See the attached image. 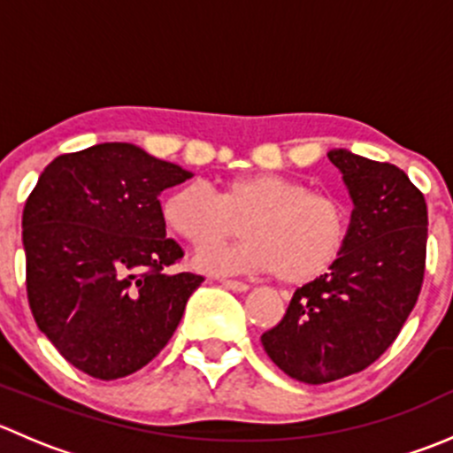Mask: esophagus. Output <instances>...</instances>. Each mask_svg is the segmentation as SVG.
Here are the masks:
<instances>
[{
  "instance_id": "obj_1",
  "label": "esophagus",
  "mask_w": 453,
  "mask_h": 453,
  "mask_svg": "<svg viewBox=\"0 0 453 453\" xmlns=\"http://www.w3.org/2000/svg\"><path fill=\"white\" fill-rule=\"evenodd\" d=\"M221 282L223 287H226V289H230V291H236V294H243V291H248L250 289V285H245V282H241V280H230V278H221Z\"/></svg>"
}]
</instances>
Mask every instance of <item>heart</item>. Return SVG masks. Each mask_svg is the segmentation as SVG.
Instances as JSON below:
<instances>
[{
  "label": "heart",
  "mask_w": 453,
  "mask_h": 453,
  "mask_svg": "<svg viewBox=\"0 0 453 453\" xmlns=\"http://www.w3.org/2000/svg\"><path fill=\"white\" fill-rule=\"evenodd\" d=\"M162 219L195 248L220 242L241 220L245 240L203 250L195 265L203 272H273L289 285L328 272L349 239L344 201L278 173L226 177L214 193L199 184L181 186L164 199Z\"/></svg>",
  "instance_id": "b5f03b06"
}]
</instances>
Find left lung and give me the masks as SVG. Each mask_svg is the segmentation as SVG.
<instances>
[{"label": "left lung", "mask_w": 453, "mask_h": 453, "mask_svg": "<svg viewBox=\"0 0 453 453\" xmlns=\"http://www.w3.org/2000/svg\"><path fill=\"white\" fill-rule=\"evenodd\" d=\"M353 199L349 239L331 272L296 289L263 333L265 353L291 379L328 383L368 368L396 340L425 273L427 203L401 168L328 150Z\"/></svg>", "instance_id": "left-lung-1"}]
</instances>
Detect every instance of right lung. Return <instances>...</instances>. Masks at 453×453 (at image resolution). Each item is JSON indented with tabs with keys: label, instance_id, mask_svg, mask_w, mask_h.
<instances>
[{
	"label": "right lung",
	"instance_id": "1",
	"mask_svg": "<svg viewBox=\"0 0 453 453\" xmlns=\"http://www.w3.org/2000/svg\"><path fill=\"white\" fill-rule=\"evenodd\" d=\"M193 173L129 142L58 155L24 208L26 287L36 326L89 377L111 381L150 362L203 282L168 273L159 195Z\"/></svg>",
	"mask_w": 453,
	"mask_h": 453
}]
</instances>
